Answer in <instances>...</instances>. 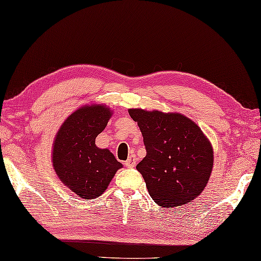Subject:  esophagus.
Here are the masks:
<instances>
[{"mask_svg": "<svg viewBox=\"0 0 261 261\" xmlns=\"http://www.w3.org/2000/svg\"><path fill=\"white\" fill-rule=\"evenodd\" d=\"M136 163H137V161H136V158H135V156H131V157H129L126 160V162L124 163V165L126 166V167H135L136 166Z\"/></svg>", "mask_w": 261, "mask_h": 261, "instance_id": "esophagus-1", "label": "esophagus"}]
</instances>
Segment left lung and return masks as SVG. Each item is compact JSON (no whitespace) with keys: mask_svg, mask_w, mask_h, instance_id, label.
Returning <instances> with one entry per match:
<instances>
[{"mask_svg":"<svg viewBox=\"0 0 261 261\" xmlns=\"http://www.w3.org/2000/svg\"><path fill=\"white\" fill-rule=\"evenodd\" d=\"M140 127L147 154L137 170L157 205L173 208L191 202L212 174L214 151L200 127L180 113L130 109Z\"/></svg>","mask_w":261,"mask_h":261,"instance_id":"obj_1","label":"left lung"}]
</instances>
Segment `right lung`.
<instances>
[{"label": "right lung", "mask_w": 261, "mask_h": 261, "mask_svg": "<svg viewBox=\"0 0 261 261\" xmlns=\"http://www.w3.org/2000/svg\"><path fill=\"white\" fill-rule=\"evenodd\" d=\"M112 116L106 105L83 106L73 112L56 134L53 167L63 185L84 199L99 197L122 164L95 140Z\"/></svg>", "instance_id": "right-lung-1"}]
</instances>
